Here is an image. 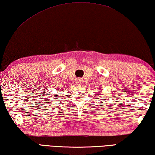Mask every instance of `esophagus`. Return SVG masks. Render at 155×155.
Here are the masks:
<instances>
[{"mask_svg":"<svg viewBox=\"0 0 155 155\" xmlns=\"http://www.w3.org/2000/svg\"><path fill=\"white\" fill-rule=\"evenodd\" d=\"M75 82H76V84H78V85H81L82 84V82H83V81L80 79V78H78L77 80H75Z\"/></svg>","mask_w":155,"mask_h":155,"instance_id":"obj_1","label":"esophagus"}]
</instances>
